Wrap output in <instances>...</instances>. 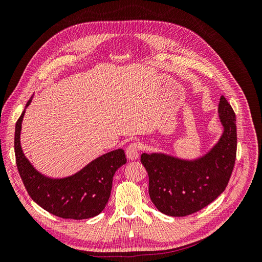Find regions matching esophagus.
I'll return each instance as SVG.
<instances>
[{
  "mask_svg": "<svg viewBox=\"0 0 262 262\" xmlns=\"http://www.w3.org/2000/svg\"><path fill=\"white\" fill-rule=\"evenodd\" d=\"M139 150H140L139 145L137 143H132L128 148H126V157H128L130 161L138 160Z\"/></svg>",
  "mask_w": 262,
  "mask_h": 262,
  "instance_id": "esophagus-1",
  "label": "esophagus"
}]
</instances>
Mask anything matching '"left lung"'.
Here are the masks:
<instances>
[{
	"mask_svg": "<svg viewBox=\"0 0 262 262\" xmlns=\"http://www.w3.org/2000/svg\"><path fill=\"white\" fill-rule=\"evenodd\" d=\"M222 134L204 154L185 158L164 152L143 153L148 193L156 209L169 216L200 211L224 191L235 165L236 116L224 96L219 104Z\"/></svg>",
	"mask_w": 262,
	"mask_h": 262,
	"instance_id": "obj_1",
	"label": "left lung"
}]
</instances>
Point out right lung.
<instances>
[{
    "instance_id": "obj_1",
    "label": "right lung",
    "mask_w": 262,
    "mask_h": 262,
    "mask_svg": "<svg viewBox=\"0 0 262 262\" xmlns=\"http://www.w3.org/2000/svg\"><path fill=\"white\" fill-rule=\"evenodd\" d=\"M31 100L33 97L15 125L14 140L17 169L28 194L42 209L62 219L85 220L98 215L109 200L115 172L126 163L124 150L118 148L102 154L67 177L42 175L29 162L20 145L23 119Z\"/></svg>"
}]
</instances>
